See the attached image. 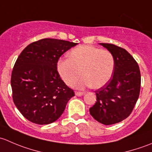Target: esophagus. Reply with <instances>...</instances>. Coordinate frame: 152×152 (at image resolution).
I'll use <instances>...</instances> for the list:
<instances>
[{
	"label": "esophagus",
	"instance_id": "34e87169",
	"mask_svg": "<svg viewBox=\"0 0 152 152\" xmlns=\"http://www.w3.org/2000/svg\"><path fill=\"white\" fill-rule=\"evenodd\" d=\"M75 94H76V96H82V95L84 94V93H82V92L76 91V93H75Z\"/></svg>",
	"mask_w": 152,
	"mask_h": 152
}]
</instances>
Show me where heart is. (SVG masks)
<instances>
[{
	"label": "heart",
	"mask_w": 152,
	"mask_h": 152,
	"mask_svg": "<svg viewBox=\"0 0 152 152\" xmlns=\"http://www.w3.org/2000/svg\"><path fill=\"white\" fill-rule=\"evenodd\" d=\"M115 58L108 50L91 45H80L69 53V58L57 62V70L67 85H73L80 76L76 87L101 88L108 83L115 70Z\"/></svg>",
	"instance_id": "b5f03b06"
}]
</instances>
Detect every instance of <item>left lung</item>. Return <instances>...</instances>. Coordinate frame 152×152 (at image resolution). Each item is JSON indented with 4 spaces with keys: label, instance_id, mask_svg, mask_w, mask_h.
Instances as JSON below:
<instances>
[{
    "label": "left lung",
    "instance_id": "obj_1",
    "mask_svg": "<svg viewBox=\"0 0 152 152\" xmlns=\"http://www.w3.org/2000/svg\"><path fill=\"white\" fill-rule=\"evenodd\" d=\"M100 45L113 53L115 65L110 82L95 91L96 102L90 113L99 123L112 125L132 113L140 95L141 76L137 62L125 49L114 44Z\"/></svg>",
    "mask_w": 152,
    "mask_h": 152
}]
</instances>
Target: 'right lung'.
<instances>
[{
	"label": "right lung",
	"mask_w": 152,
	"mask_h": 152,
	"mask_svg": "<svg viewBox=\"0 0 152 152\" xmlns=\"http://www.w3.org/2000/svg\"><path fill=\"white\" fill-rule=\"evenodd\" d=\"M76 44L45 38L29 44L17 59L11 76L12 99L29 121L53 123L75 96L62 80L56 66L60 56Z\"/></svg>",
	"instance_id": "add662e5"
}]
</instances>
